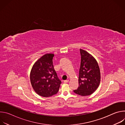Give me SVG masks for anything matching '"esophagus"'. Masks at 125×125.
I'll return each mask as SVG.
<instances>
[{
    "instance_id": "esophagus-1",
    "label": "esophagus",
    "mask_w": 125,
    "mask_h": 125,
    "mask_svg": "<svg viewBox=\"0 0 125 125\" xmlns=\"http://www.w3.org/2000/svg\"><path fill=\"white\" fill-rule=\"evenodd\" d=\"M63 82L64 83H68L69 82V80H65L63 81Z\"/></svg>"
}]
</instances>
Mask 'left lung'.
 I'll return each mask as SVG.
<instances>
[{
  "label": "left lung",
  "mask_w": 125,
  "mask_h": 125,
  "mask_svg": "<svg viewBox=\"0 0 125 125\" xmlns=\"http://www.w3.org/2000/svg\"><path fill=\"white\" fill-rule=\"evenodd\" d=\"M81 56L79 87L74 92L82 96L90 95L96 91L100 82V72L94 58L86 51L80 49Z\"/></svg>",
  "instance_id": "left-lung-1"
}]
</instances>
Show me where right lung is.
Wrapping results in <instances>:
<instances>
[{"label": "right lung", "instance_id": "add662e5", "mask_svg": "<svg viewBox=\"0 0 125 125\" xmlns=\"http://www.w3.org/2000/svg\"><path fill=\"white\" fill-rule=\"evenodd\" d=\"M54 54H46L33 65L30 80L34 91L43 97H49L56 94L61 81L59 79L53 65Z\"/></svg>", "mask_w": 125, "mask_h": 125}]
</instances>
